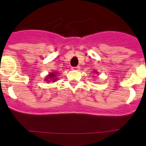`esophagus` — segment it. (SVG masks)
Segmentation results:
<instances>
[{
  "mask_svg": "<svg viewBox=\"0 0 146 146\" xmlns=\"http://www.w3.org/2000/svg\"><path fill=\"white\" fill-rule=\"evenodd\" d=\"M80 69V66L72 67V69H73V70H79Z\"/></svg>",
  "mask_w": 146,
  "mask_h": 146,
  "instance_id": "esophagus-1",
  "label": "esophagus"
}]
</instances>
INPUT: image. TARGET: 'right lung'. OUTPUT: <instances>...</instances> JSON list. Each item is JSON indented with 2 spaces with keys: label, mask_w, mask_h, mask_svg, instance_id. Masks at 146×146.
Here are the masks:
<instances>
[{
  "label": "right lung",
  "mask_w": 146,
  "mask_h": 146,
  "mask_svg": "<svg viewBox=\"0 0 146 146\" xmlns=\"http://www.w3.org/2000/svg\"><path fill=\"white\" fill-rule=\"evenodd\" d=\"M55 77H56V75H55V73H50V74L47 76V78L45 79V80H48L50 79V80H52V82H55V81L56 80V79L55 78Z\"/></svg>",
  "instance_id": "obj_1"
}]
</instances>
